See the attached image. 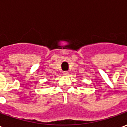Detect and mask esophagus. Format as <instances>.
<instances>
[{
  "label": "esophagus",
  "instance_id": "esophagus-1",
  "mask_svg": "<svg viewBox=\"0 0 127 127\" xmlns=\"http://www.w3.org/2000/svg\"><path fill=\"white\" fill-rule=\"evenodd\" d=\"M63 73L64 75H69V72H68V71H64Z\"/></svg>",
  "mask_w": 127,
  "mask_h": 127
}]
</instances>
